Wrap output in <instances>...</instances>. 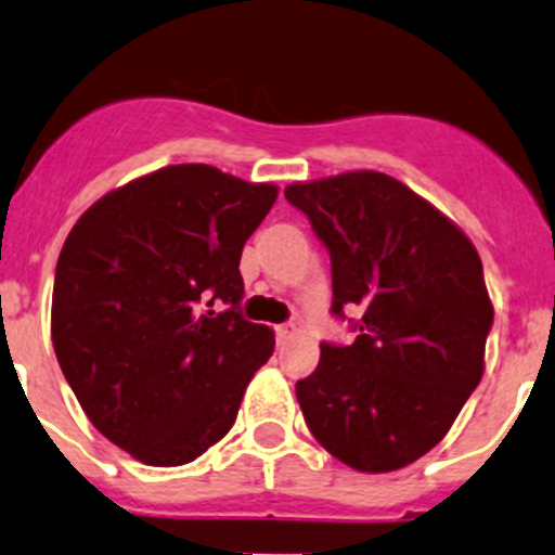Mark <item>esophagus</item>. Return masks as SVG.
Segmentation results:
<instances>
[{
  "instance_id": "esophagus-1",
  "label": "esophagus",
  "mask_w": 555,
  "mask_h": 555,
  "mask_svg": "<svg viewBox=\"0 0 555 555\" xmlns=\"http://www.w3.org/2000/svg\"><path fill=\"white\" fill-rule=\"evenodd\" d=\"M297 335L295 324H284V326H276V343L279 346H287L289 340Z\"/></svg>"
}]
</instances>
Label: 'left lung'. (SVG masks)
<instances>
[{
  "mask_svg": "<svg viewBox=\"0 0 555 555\" xmlns=\"http://www.w3.org/2000/svg\"><path fill=\"white\" fill-rule=\"evenodd\" d=\"M332 258V313L359 308L351 346L322 343L295 385L313 439L361 474L415 463L452 428L483 375L494 308L474 242L375 170L293 183Z\"/></svg>",
  "mask_w": 555,
  "mask_h": 555,
  "instance_id": "obj_1",
  "label": "left lung"
}]
</instances>
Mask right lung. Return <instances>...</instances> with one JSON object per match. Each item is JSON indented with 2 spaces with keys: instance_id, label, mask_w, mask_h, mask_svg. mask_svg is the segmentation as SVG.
<instances>
[{
  "instance_id": "1",
  "label": "right lung",
  "mask_w": 555,
  "mask_h": 555,
  "mask_svg": "<svg viewBox=\"0 0 555 555\" xmlns=\"http://www.w3.org/2000/svg\"><path fill=\"white\" fill-rule=\"evenodd\" d=\"M276 196L170 165L108 191L68 233L52 287L57 364L90 423L140 463L172 468L218 444L271 359L273 330L236 306L244 242Z\"/></svg>"
}]
</instances>
